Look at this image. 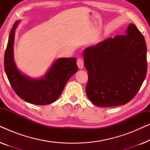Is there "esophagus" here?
<instances>
[{
	"mask_svg": "<svg viewBox=\"0 0 150 150\" xmlns=\"http://www.w3.org/2000/svg\"><path fill=\"white\" fill-rule=\"evenodd\" d=\"M77 65L79 69H83L84 67V61L82 58H79L77 59Z\"/></svg>",
	"mask_w": 150,
	"mask_h": 150,
	"instance_id": "obj_1",
	"label": "esophagus"
}]
</instances>
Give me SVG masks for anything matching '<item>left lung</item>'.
Wrapping results in <instances>:
<instances>
[{
  "label": "left lung",
  "instance_id": "8db88e82",
  "mask_svg": "<svg viewBox=\"0 0 150 150\" xmlns=\"http://www.w3.org/2000/svg\"><path fill=\"white\" fill-rule=\"evenodd\" d=\"M124 35L98 43L83 52L88 71L86 93L101 107L124 105L136 96L146 76L147 47L134 24Z\"/></svg>",
  "mask_w": 150,
  "mask_h": 150
}]
</instances>
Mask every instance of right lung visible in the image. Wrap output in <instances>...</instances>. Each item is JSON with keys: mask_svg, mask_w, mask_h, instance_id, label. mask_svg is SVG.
Instances as JSON below:
<instances>
[{"mask_svg": "<svg viewBox=\"0 0 150 150\" xmlns=\"http://www.w3.org/2000/svg\"><path fill=\"white\" fill-rule=\"evenodd\" d=\"M19 22L14 23L9 34L4 59L5 73L13 91L21 99L37 105L51 104L58 99L67 81L78 71L76 59H57L42 79L24 75L16 67L13 59L14 36Z\"/></svg>", "mask_w": 150, "mask_h": 150, "instance_id": "obj_1", "label": "right lung"}]
</instances>
